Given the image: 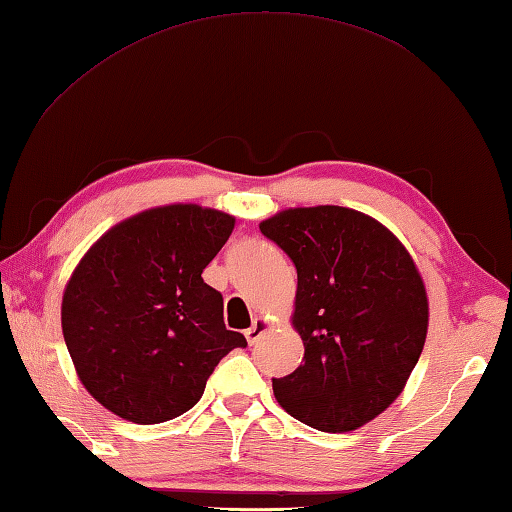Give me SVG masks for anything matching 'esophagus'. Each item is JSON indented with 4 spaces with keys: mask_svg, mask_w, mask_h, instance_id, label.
<instances>
[{
    "mask_svg": "<svg viewBox=\"0 0 512 512\" xmlns=\"http://www.w3.org/2000/svg\"><path fill=\"white\" fill-rule=\"evenodd\" d=\"M269 329V322L265 320V318H256L254 322H252V327H249L247 331H245V338H247V342L249 344H254V342H258V338L263 336V333Z\"/></svg>",
    "mask_w": 512,
    "mask_h": 512,
    "instance_id": "1",
    "label": "esophagus"
}]
</instances>
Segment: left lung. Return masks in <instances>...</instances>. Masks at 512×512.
Returning a JSON list of instances; mask_svg holds the SVG:
<instances>
[{"label": "left lung", "instance_id": "left-lung-1", "mask_svg": "<svg viewBox=\"0 0 512 512\" xmlns=\"http://www.w3.org/2000/svg\"><path fill=\"white\" fill-rule=\"evenodd\" d=\"M298 271L294 329L305 358L274 378L283 409L344 433L402 393L424 349L429 300L413 258L375 218L338 205L296 207L260 223Z\"/></svg>", "mask_w": 512, "mask_h": 512}]
</instances>
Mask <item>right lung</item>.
<instances>
[{"instance_id":"add662e5","label":"right lung","mask_w":512,"mask_h":512,"mask_svg":"<svg viewBox=\"0 0 512 512\" xmlns=\"http://www.w3.org/2000/svg\"><path fill=\"white\" fill-rule=\"evenodd\" d=\"M234 216L165 205L108 229L64 291L61 329L83 387L114 415L159 424L190 411L229 351L223 296L203 280Z\"/></svg>"}]
</instances>
